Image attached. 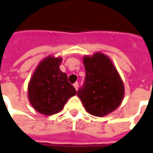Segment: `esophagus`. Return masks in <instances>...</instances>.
<instances>
[{
	"label": "esophagus",
	"instance_id": "esophagus-1",
	"mask_svg": "<svg viewBox=\"0 0 153 153\" xmlns=\"http://www.w3.org/2000/svg\"><path fill=\"white\" fill-rule=\"evenodd\" d=\"M74 85V87H75V88L76 90H78V82H75V84L73 85Z\"/></svg>",
	"mask_w": 153,
	"mask_h": 153
}]
</instances>
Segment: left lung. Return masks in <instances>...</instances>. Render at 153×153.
<instances>
[{
  "label": "left lung",
  "mask_w": 153,
  "mask_h": 153,
  "mask_svg": "<svg viewBox=\"0 0 153 153\" xmlns=\"http://www.w3.org/2000/svg\"><path fill=\"white\" fill-rule=\"evenodd\" d=\"M85 78L77 92L86 111L102 117L115 111L122 103L124 85L109 58L102 53L83 58Z\"/></svg>",
  "instance_id": "left-lung-1"
}]
</instances>
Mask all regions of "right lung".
Wrapping results in <instances>:
<instances>
[{
	"label": "right lung",
	"mask_w": 153,
	"mask_h": 153,
	"mask_svg": "<svg viewBox=\"0 0 153 153\" xmlns=\"http://www.w3.org/2000/svg\"><path fill=\"white\" fill-rule=\"evenodd\" d=\"M62 58L48 56L40 62L30 78L27 95L34 109L46 115L58 113L76 90L59 65Z\"/></svg>",
	"instance_id": "add662e5"
}]
</instances>
